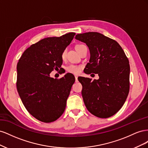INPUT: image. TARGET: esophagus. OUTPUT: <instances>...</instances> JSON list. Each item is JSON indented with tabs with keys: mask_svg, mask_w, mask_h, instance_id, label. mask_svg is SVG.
<instances>
[{
	"mask_svg": "<svg viewBox=\"0 0 148 148\" xmlns=\"http://www.w3.org/2000/svg\"><path fill=\"white\" fill-rule=\"evenodd\" d=\"M75 80H76V82H77V80H78V76H75Z\"/></svg>",
	"mask_w": 148,
	"mask_h": 148,
	"instance_id": "obj_1",
	"label": "esophagus"
}]
</instances>
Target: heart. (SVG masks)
Here are the masks:
<instances>
[{
  "label": "heart",
  "instance_id": "1",
  "mask_svg": "<svg viewBox=\"0 0 148 148\" xmlns=\"http://www.w3.org/2000/svg\"><path fill=\"white\" fill-rule=\"evenodd\" d=\"M80 46H82V45H78V46H77V47H76V48H78ZM66 53V49H65V50L62 52V55H61L62 59H64L65 58ZM66 70L69 73H73L75 75H78L80 72H81L82 66L79 65H74V64H70L66 67Z\"/></svg>",
  "mask_w": 148,
  "mask_h": 148
}]
</instances>
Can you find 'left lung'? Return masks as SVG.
Returning <instances> with one entry per match:
<instances>
[{"instance_id": "left-lung-1", "label": "left lung", "mask_w": 148, "mask_h": 148, "mask_svg": "<svg viewBox=\"0 0 148 148\" xmlns=\"http://www.w3.org/2000/svg\"><path fill=\"white\" fill-rule=\"evenodd\" d=\"M75 39L86 43L90 59L84 70L86 74H98L99 78L80 77L83 85L82 96L89 112L106 119L122 108L130 89V65L127 57L115 40L97 32L76 35Z\"/></svg>"}]
</instances>
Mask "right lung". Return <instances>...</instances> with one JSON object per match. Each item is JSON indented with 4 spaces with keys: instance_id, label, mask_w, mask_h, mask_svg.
I'll use <instances>...</instances> for the list:
<instances>
[{
    "instance_id": "right-lung-1",
    "label": "right lung",
    "mask_w": 148,
    "mask_h": 148,
    "mask_svg": "<svg viewBox=\"0 0 148 148\" xmlns=\"http://www.w3.org/2000/svg\"><path fill=\"white\" fill-rule=\"evenodd\" d=\"M75 35L69 33L40 40L26 49L18 62V92L28 112L42 122H54L65 109L75 77L66 73L54 79L50 73L61 66L62 53Z\"/></svg>"
}]
</instances>
